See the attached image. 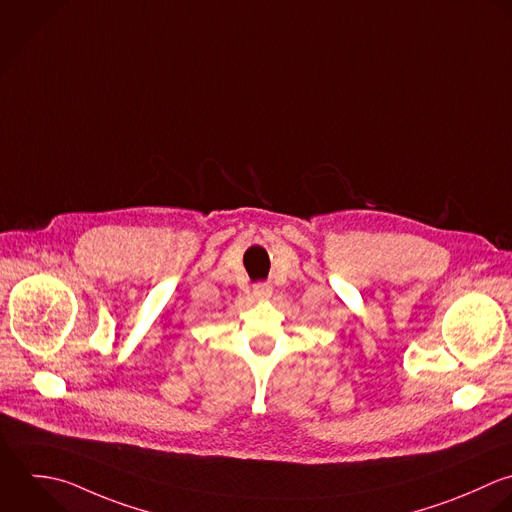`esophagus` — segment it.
<instances>
[{
    "mask_svg": "<svg viewBox=\"0 0 512 512\" xmlns=\"http://www.w3.org/2000/svg\"><path fill=\"white\" fill-rule=\"evenodd\" d=\"M253 295H255L257 299H267V297L271 295V287H269L267 283H257V285L253 287Z\"/></svg>",
    "mask_w": 512,
    "mask_h": 512,
    "instance_id": "34e87169",
    "label": "esophagus"
}]
</instances>
